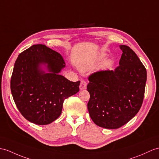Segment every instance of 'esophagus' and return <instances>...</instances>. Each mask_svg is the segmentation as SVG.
I'll use <instances>...</instances> for the list:
<instances>
[{"instance_id":"34e87169","label":"esophagus","mask_w":159,"mask_h":159,"mask_svg":"<svg viewBox=\"0 0 159 159\" xmlns=\"http://www.w3.org/2000/svg\"><path fill=\"white\" fill-rule=\"evenodd\" d=\"M86 86H87V83L85 82L84 80H81V83L80 85V90H85V89H86Z\"/></svg>"}]
</instances>
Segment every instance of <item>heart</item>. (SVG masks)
Listing matches in <instances>:
<instances>
[{
	"mask_svg": "<svg viewBox=\"0 0 159 159\" xmlns=\"http://www.w3.org/2000/svg\"><path fill=\"white\" fill-rule=\"evenodd\" d=\"M107 56V55L106 53L102 52L101 54H100L93 63L81 65L80 69H82V71L89 70V69H90L95 64L99 63V62L102 61L104 59H105ZM114 65H115V61L113 59H107L102 62V65H100V69H102V70H110V69H111L114 67Z\"/></svg>",
	"mask_w": 159,
	"mask_h": 159,
	"instance_id": "obj_1",
	"label": "heart"
}]
</instances>
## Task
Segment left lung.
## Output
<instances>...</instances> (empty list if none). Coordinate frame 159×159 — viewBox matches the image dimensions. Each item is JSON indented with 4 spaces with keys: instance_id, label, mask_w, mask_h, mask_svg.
I'll return each mask as SVG.
<instances>
[{
    "instance_id": "1",
    "label": "left lung",
    "mask_w": 159,
    "mask_h": 159,
    "mask_svg": "<svg viewBox=\"0 0 159 159\" xmlns=\"http://www.w3.org/2000/svg\"><path fill=\"white\" fill-rule=\"evenodd\" d=\"M122 55L114 71H100L89 77L88 110L96 125L117 129L134 117L141 108L146 69L129 46L120 45Z\"/></svg>"
}]
</instances>
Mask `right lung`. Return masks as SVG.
I'll use <instances>...</instances> for the list:
<instances>
[{"instance_id": "add662e5", "label": "right lung", "mask_w": 159, "mask_h": 159, "mask_svg": "<svg viewBox=\"0 0 159 159\" xmlns=\"http://www.w3.org/2000/svg\"><path fill=\"white\" fill-rule=\"evenodd\" d=\"M65 67L60 53L43 44L22 52L15 61L11 90L21 115L37 125H47L61 114L64 100L79 92L80 81L73 82L59 73Z\"/></svg>"}]
</instances>
